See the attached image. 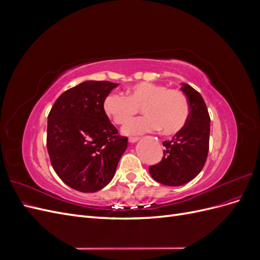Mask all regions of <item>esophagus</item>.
Masks as SVG:
<instances>
[{
  "mask_svg": "<svg viewBox=\"0 0 260 260\" xmlns=\"http://www.w3.org/2000/svg\"><path fill=\"white\" fill-rule=\"evenodd\" d=\"M138 140H139V138H137V137H131V138H129V142L130 143H136Z\"/></svg>",
  "mask_w": 260,
  "mask_h": 260,
  "instance_id": "obj_1",
  "label": "esophagus"
}]
</instances>
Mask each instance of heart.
Returning a JSON list of instances; mask_svg holds the SVG:
<instances>
[{
	"mask_svg": "<svg viewBox=\"0 0 260 260\" xmlns=\"http://www.w3.org/2000/svg\"><path fill=\"white\" fill-rule=\"evenodd\" d=\"M141 107L144 116L128 120ZM104 111L117 124H123V133L139 136L161 129L166 136L182 130L190 117V103L183 92L149 81L139 82L127 89V96L113 92L104 101Z\"/></svg>",
	"mask_w": 260,
	"mask_h": 260,
	"instance_id": "1",
	"label": "heart"
}]
</instances>
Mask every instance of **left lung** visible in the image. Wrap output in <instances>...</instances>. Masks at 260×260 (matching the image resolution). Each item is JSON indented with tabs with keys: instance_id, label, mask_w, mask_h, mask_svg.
I'll return each mask as SVG.
<instances>
[{
	"instance_id": "obj_1",
	"label": "left lung",
	"mask_w": 260,
	"mask_h": 260,
	"mask_svg": "<svg viewBox=\"0 0 260 260\" xmlns=\"http://www.w3.org/2000/svg\"><path fill=\"white\" fill-rule=\"evenodd\" d=\"M181 90L190 103V117L182 130L162 142L166 149L161 161L148 168L154 180L168 186L183 185L198 176L209 148L210 117L205 102L191 85L182 83Z\"/></svg>"
}]
</instances>
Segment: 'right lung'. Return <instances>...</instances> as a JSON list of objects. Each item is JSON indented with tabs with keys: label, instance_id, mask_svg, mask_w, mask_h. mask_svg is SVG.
<instances>
[{
	"label": "right lung",
	"instance_id": "right-lung-1",
	"mask_svg": "<svg viewBox=\"0 0 260 260\" xmlns=\"http://www.w3.org/2000/svg\"><path fill=\"white\" fill-rule=\"evenodd\" d=\"M118 83L84 81L65 91L48 117L46 146L62 182L83 193L98 192L115 176L128 146L104 111V101Z\"/></svg>",
	"mask_w": 260,
	"mask_h": 260
}]
</instances>
